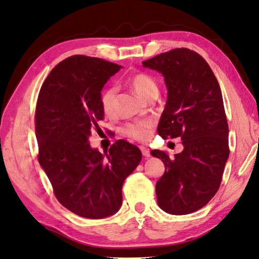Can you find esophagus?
Segmentation results:
<instances>
[{
	"label": "esophagus",
	"instance_id": "esophagus-1",
	"mask_svg": "<svg viewBox=\"0 0 259 259\" xmlns=\"http://www.w3.org/2000/svg\"><path fill=\"white\" fill-rule=\"evenodd\" d=\"M140 150H142V153L145 157H149V149L147 147H145V146H140Z\"/></svg>",
	"mask_w": 259,
	"mask_h": 259
}]
</instances>
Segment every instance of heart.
<instances>
[{"instance_id":"heart-1","label":"heart","mask_w":259,"mask_h":259,"mask_svg":"<svg viewBox=\"0 0 259 259\" xmlns=\"http://www.w3.org/2000/svg\"><path fill=\"white\" fill-rule=\"evenodd\" d=\"M130 86L134 91L138 94L140 97L146 98L157 94V83L156 80L150 76L149 73L144 71H138L134 73L129 78ZM100 103L102 111L105 115H113L116 110V88L107 87L102 92L100 97ZM153 129V122L149 120L145 121H135L129 122L123 125L122 133L134 140L138 142H147L150 138V133Z\"/></svg>"}]
</instances>
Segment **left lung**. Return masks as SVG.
<instances>
[{"label": "left lung", "mask_w": 259, "mask_h": 259, "mask_svg": "<svg viewBox=\"0 0 259 259\" xmlns=\"http://www.w3.org/2000/svg\"><path fill=\"white\" fill-rule=\"evenodd\" d=\"M143 65L162 72L167 87L158 135L163 139L181 138L183 145L175 158L152 150L165 165L156 183L157 203L168 214H190L218 192L230 154L220 84L203 56L189 49L161 53Z\"/></svg>", "instance_id": "obj_1"}]
</instances>
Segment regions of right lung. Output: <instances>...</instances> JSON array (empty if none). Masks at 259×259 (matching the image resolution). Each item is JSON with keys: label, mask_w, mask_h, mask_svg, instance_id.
Listing matches in <instances>:
<instances>
[{"label": "right lung", "mask_w": 259, "mask_h": 259, "mask_svg": "<svg viewBox=\"0 0 259 259\" xmlns=\"http://www.w3.org/2000/svg\"><path fill=\"white\" fill-rule=\"evenodd\" d=\"M121 65L72 55L52 70L41 86L35 111L38 162L65 208L87 219H104L119 210L122 185L142 161V152L117 140L102 154L88 138L104 120L100 97Z\"/></svg>", "instance_id": "add662e5"}]
</instances>
